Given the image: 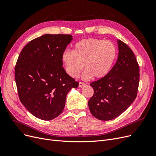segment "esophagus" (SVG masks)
I'll list each match as a JSON object with an SVG mask.
<instances>
[{
  "mask_svg": "<svg viewBox=\"0 0 156 156\" xmlns=\"http://www.w3.org/2000/svg\"><path fill=\"white\" fill-rule=\"evenodd\" d=\"M84 85H85V83H83V82H79V87H80V88H81V87H83Z\"/></svg>",
  "mask_w": 156,
  "mask_h": 156,
  "instance_id": "esophagus-1",
  "label": "esophagus"
}]
</instances>
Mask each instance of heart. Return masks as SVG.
<instances>
[{
  "instance_id": "1",
  "label": "heart",
  "mask_w": 156,
  "mask_h": 156,
  "mask_svg": "<svg viewBox=\"0 0 156 156\" xmlns=\"http://www.w3.org/2000/svg\"><path fill=\"white\" fill-rule=\"evenodd\" d=\"M116 55V47L111 41L88 38L75 44L73 51H64L62 62L70 77H78L84 64V79H101L109 73Z\"/></svg>"
}]
</instances>
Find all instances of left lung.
I'll use <instances>...</instances> for the list:
<instances>
[{
	"instance_id": "8db88e82",
	"label": "left lung",
	"mask_w": 156,
	"mask_h": 156,
	"mask_svg": "<svg viewBox=\"0 0 156 156\" xmlns=\"http://www.w3.org/2000/svg\"><path fill=\"white\" fill-rule=\"evenodd\" d=\"M119 57L106 76L90 83L94 95L88 101L92 115L101 120H111L128 108L137 95L139 67L132 50L117 40Z\"/></svg>"
}]
</instances>
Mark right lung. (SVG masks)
I'll return each instance as SVG.
<instances>
[{
	"label": "right lung",
	"instance_id": "1",
	"mask_svg": "<svg viewBox=\"0 0 156 156\" xmlns=\"http://www.w3.org/2000/svg\"><path fill=\"white\" fill-rule=\"evenodd\" d=\"M73 40L69 34H45L29 42L15 67L18 95L32 115L43 120L62 112L67 94L79 83L62 67V55Z\"/></svg>",
	"mask_w": 156,
	"mask_h": 156
}]
</instances>
